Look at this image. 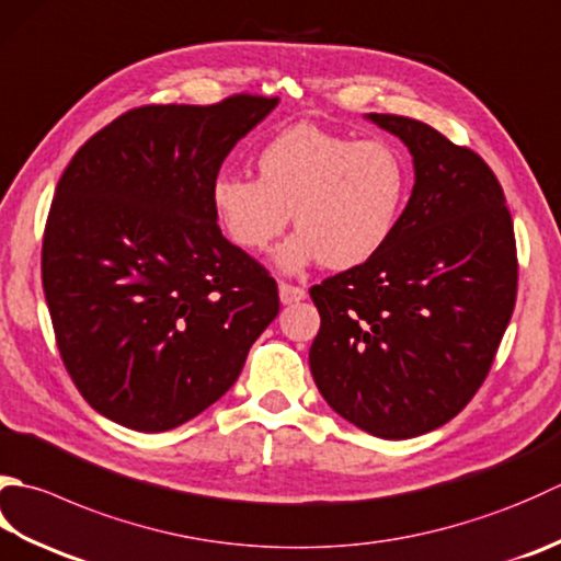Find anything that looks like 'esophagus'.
<instances>
[{"mask_svg": "<svg viewBox=\"0 0 561 561\" xmlns=\"http://www.w3.org/2000/svg\"><path fill=\"white\" fill-rule=\"evenodd\" d=\"M306 299V291L301 287H291V284H279V301L284 306H294Z\"/></svg>", "mask_w": 561, "mask_h": 561, "instance_id": "obj_1", "label": "esophagus"}]
</instances>
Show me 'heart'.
I'll list each match as a JSON object with an SVG mask.
<instances>
[{
    "instance_id": "b5f03b06",
    "label": "heart",
    "mask_w": 561,
    "mask_h": 561,
    "mask_svg": "<svg viewBox=\"0 0 561 561\" xmlns=\"http://www.w3.org/2000/svg\"><path fill=\"white\" fill-rule=\"evenodd\" d=\"M260 178L221 172L211 206L238 248L265 252L289 218L299 228L274 255L282 272L316 262L365 265L389 243L409 196V162L387 140H355L311 124L291 126L257 152Z\"/></svg>"
}]
</instances>
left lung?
Here are the masks:
<instances>
[{"label": "left lung", "mask_w": 561, "mask_h": 561, "mask_svg": "<svg viewBox=\"0 0 561 561\" xmlns=\"http://www.w3.org/2000/svg\"><path fill=\"white\" fill-rule=\"evenodd\" d=\"M413 158V190L379 255L311 289L309 365L331 409L405 440L465 409L496 355L518 287L513 221L496 174L409 116L365 114Z\"/></svg>", "instance_id": "obj_1"}]
</instances>
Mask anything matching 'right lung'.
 <instances>
[{"instance_id":"right-lung-1","label":"right lung","mask_w":561,"mask_h":561,"mask_svg":"<svg viewBox=\"0 0 561 561\" xmlns=\"http://www.w3.org/2000/svg\"><path fill=\"white\" fill-rule=\"evenodd\" d=\"M279 99L140 106L75 152L43 236L65 367L94 411L172 431L233 387L279 313L277 284L228 243L211 182Z\"/></svg>"}]
</instances>
